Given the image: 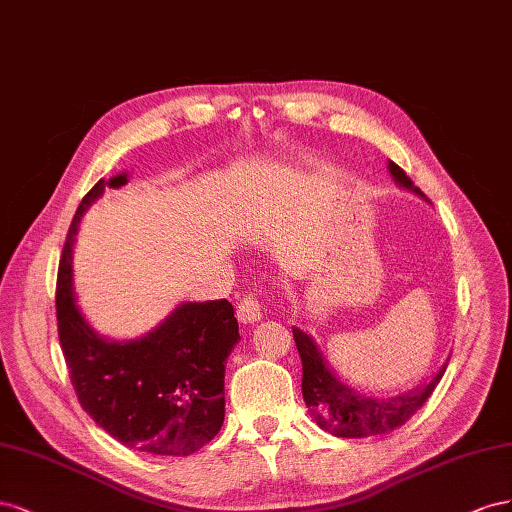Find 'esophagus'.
<instances>
[{"label":"esophagus","mask_w":512,"mask_h":512,"mask_svg":"<svg viewBox=\"0 0 512 512\" xmlns=\"http://www.w3.org/2000/svg\"><path fill=\"white\" fill-rule=\"evenodd\" d=\"M264 317V306L259 302V296L248 291V294L238 302V319L242 324H255Z\"/></svg>","instance_id":"1"}]
</instances>
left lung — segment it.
Instances as JSON below:
<instances>
[{
	"label": "left lung",
	"instance_id": "1",
	"mask_svg": "<svg viewBox=\"0 0 512 512\" xmlns=\"http://www.w3.org/2000/svg\"><path fill=\"white\" fill-rule=\"evenodd\" d=\"M388 167L399 186L422 195L420 188L414 186V182L407 178V173L397 163L390 160ZM294 341L302 360V397L306 407H309V412L315 416V422L321 429L337 437H347V440L349 437L386 435L405 425L427 403L446 371L444 364L440 373L425 388L401 394L397 399H369L354 388L341 384L328 371L324 358L319 356L309 334L294 328Z\"/></svg>",
	"mask_w": 512,
	"mask_h": 512
}]
</instances>
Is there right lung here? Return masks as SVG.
Returning a JSON list of instances; mask_svg holds the SVG:
<instances>
[{"label":"right lung","mask_w":512,"mask_h":512,"mask_svg":"<svg viewBox=\"0 0 512 512\" xmlns=\"http://www.w3.org/2000/svg\"><path fill=\"white\" fill-rule=\"evenodd\" d=\"M126 175L98 180L72 218L57 268V334L83 410L111 437L152 455L186 457L225 420V364L238 343L227 300L188 302L148 337L107 341L85 324L72 296V242L83 212Z\"/></svg>","instance_id":"right-lung-1"}]
</instances>
